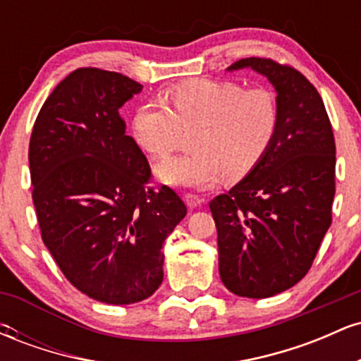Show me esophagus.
Masks as SVG:
<instances>
[{
    "instance_id": "34e87169",
    "label": "esophagus",
    "mask_w": 361,
    "mask_h": 361,
    "mask_svg": "<svg viewBox=\"0 0 361 361\" xmlns=\"http://www.w3.org/2000/svg\"><path fill=\"white\" fill-rule=\"evenodd\" d=\"M185 202L186 205L190 207V209H195V207H200L202 205V198L198 197V195H193V193H185Z\"/></svg>"
}]
</instances>
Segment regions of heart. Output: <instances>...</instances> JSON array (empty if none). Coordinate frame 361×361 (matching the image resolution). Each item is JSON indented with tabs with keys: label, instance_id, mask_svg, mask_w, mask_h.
<instances>
[{
	"label": "heart",
	"instance_id": "obj_1",
	"mask_svg": "<svg viewBox=\"0 0 361 361\" xmlns=\"http://www.w3.org/2000/svg\"><path fill=\"white\" fill-rule=\"evenodd\" d=\"M169 105L139 106L132 118L135 142L156 159L180 147L183 132H193V154L164 161L156 169L164 183L207 188L243 180L261 163L279 128L275 94L263 86L195 78L173 86Z\"/></svg>",
	"mask_w": 361,
	"mask_h": 361
}]
</instances>
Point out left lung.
I'll return each instance as SVG.
<instances>
[{"mask_svg":"<svg viewBox=\"0 0 361 361\" xmlns=\"http://www.w3.org/2000/svg\"><path fill=\"white\" fill-rule=\"evenodd\" d=\"M276 90L279 128L261 163L210 202L217 227L219 273L239 297L267 299L307 275L329 229L336 144L321 94L288 64L246 57Z\"/></svg>","mask_w":361,"mask_h":361,"instance_id":"left-lung-1","label":"left lung"}]
</instances>
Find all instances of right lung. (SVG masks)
Instances as JSON below:
<instances>
[{
  "label": "right lung",
  "instance_id": "1",
  "mask_svg": "<svg viewBox=\"0 0 361 361\" xmlns=\"http://www.w3.org/2000/svg\"><path fill=\"white\" fill-rule=\"evenodd\" d=\"M142 85L80 68L54 88L32 130L28 163L40 234L64 276L98 302H140L163 281V244L186 215L118 109Z\"/></svg>",
  "mask_w": 361,
  "mask_h": 361
}]
</instances>
